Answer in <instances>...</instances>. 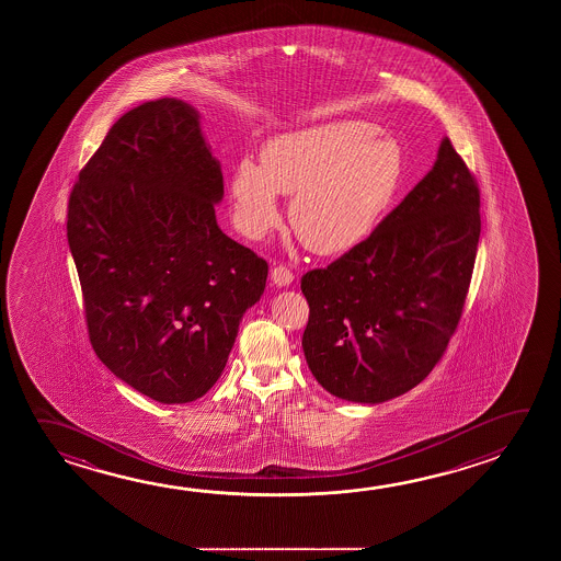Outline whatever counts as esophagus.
<instances>
[{
  "instance_id": "esophagus-1",
  "label": "esophagus",
  "mask_w": 561,
  "mask_h": 561,
  "mask_svg": "<svg viewBox=\"0 0 561 561\" xmlns=\"http://www.w3.org/2000/svg\"><path fill=\"white\" fill-rule=\"evenodd\" d=\"M270 276H272V282L279 285V287H285V285L294 282V272L289 267H285L284 264H277V266L272 267Z\"/></svg>"
}]
</instances>
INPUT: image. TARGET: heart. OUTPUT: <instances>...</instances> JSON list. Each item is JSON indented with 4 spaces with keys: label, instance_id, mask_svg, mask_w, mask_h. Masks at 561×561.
I'll return each mask as SVG.
<instances>
[{
    "label": "heart",
    "instance_id": "1",
    "mask_svg": "<svg viewBox=\"0 0 561 561\" xmlns=\"http://www.w3.org/2000/svg\"><path fill=\"white\" fill-rule=\"evenodd\" d=\"M396 138L364 121H339L267 140L260 165L240 160L230 193L244 234L264 237L279 221L277 193L294 195L289 222L307 249L334 254L368 239L403 180Z\"/></svg>",
    "mask_w": 561,
    "mask_h": 561
}]
</instances>
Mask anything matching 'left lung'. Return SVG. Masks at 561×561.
<instances>
[{"label": "left lung", "instance_id": "8db88e82", "mask_svg": "<svg viewBox=\"0 0 561 561\" xmlns=\"http://www.w3.org/2000/svg\"><path fill=\"white\" fill-rule=\"evenodd\" d=\"M479 232L478 180L444 138L431 172L368 239L301 277L314 379L369 404L419 386L458 329Z\"/></svg>", "mask_w": 561, "mask_h": 561}]
</instances>
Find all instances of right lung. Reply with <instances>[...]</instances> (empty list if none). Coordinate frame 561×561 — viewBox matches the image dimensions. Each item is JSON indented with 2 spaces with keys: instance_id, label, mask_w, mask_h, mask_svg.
<instances>
[{
  "instance_id": "obj_1",
  "label": "right lung",
  "mask_w": 561,
  "mask_h": 561,
  "mask_svg": "<svg viewBox=\"0 0 561 561\" xmlns=\"http://www.w3.org/2000/svg\"><path fill=\"white\" fill-rule=\"evenodd\" d=\"M221 165L192 105L127 111L83 165L68 244L98 358L158 403H190L221 377L267 262L217 225Z\"/></svg>"
}]
</instances>
